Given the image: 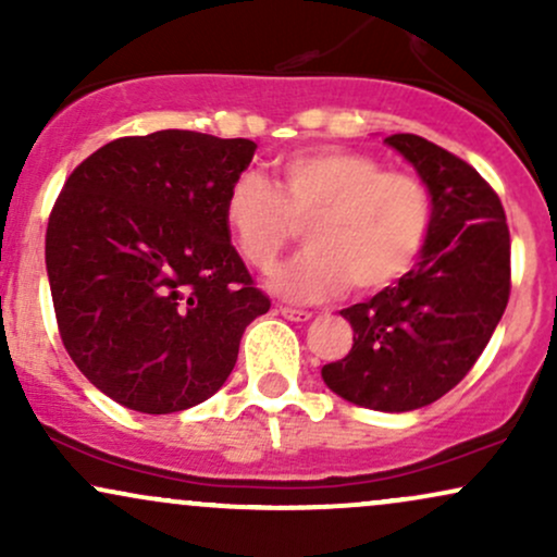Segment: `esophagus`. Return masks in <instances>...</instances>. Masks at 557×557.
Masks as SVG:
<instances>
[{
    "label": "esophagus",
    "mask_w": 557,
    "mask_h": 557,
    "mask_svg": "<svg viewBox=\"0 0 557 557\" xmlns=\"http://www.w3.org/2000/svg\"><path fill=\"white\" fill-rule=\"evenodd\" d=\"M280 314H283L285 319H290V322H309L311 319V314L309 311H304V309H290V306H280Z\"/></svg>",
    "instance_id": "1"
}]
</instances>
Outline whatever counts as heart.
Returning a JSON list of instances; mask_svg holds the SVG:
<instances>
[{"label":"heart","mask_w":557,"mask_h":557,"mask_svg":"<svg viewBox=\"0 0 557 557\" xmlns=\"http://www.w3.org/2000/svg\"><path fill=\"white\" fill-rule=\"evenodd\" d=\"M243 259L272 272L306 227V248L272 277L290 300H324L354 287L385 290L417 264L432 230V198L411 172L385 170L367 151L319 146L277 159V188L243 172L225 198Z\"/></svg>","instance_id":"b5f03b06"}]
</instances>
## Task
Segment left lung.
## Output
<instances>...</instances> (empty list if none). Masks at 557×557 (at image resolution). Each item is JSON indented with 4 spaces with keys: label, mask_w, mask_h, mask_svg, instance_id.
Segmentation results:
<instances>
[{
    "label": "left lung",
    "mask_w": 557,
    "mask_h": 557,
    "mask_svg": "<svg viewBox=\"0 0 557 557\" xmlns=\"http://www.w3.org/2000/svg\"><path fill=\"white\" fill-rule=\"evenodd\" d=\"M385 140L430 188V238L398 283L341 311L354 348L322 376L356 406L400 413L443 398L487 348L510 298V233L500 196L469 162L413 133Z\"/></svg>",
    "instance_id": "1"
}]
</instances>
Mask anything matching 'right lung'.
<instances>
[{
    "mask_svg": "<svg viewBox=\"0 0 557 557\" xmlns=\"http://www.w3.org/2000/svg\"><path fill=\"white\" fill-rule=\"evenodd\" d=\"M257 144L196 131L110 140L70 172L47 225L57 327L120 406L175 413L225 385L270 311L230 243L225 198Z\"/></svg>",
    "mask_w": 557,
    "mask_h": 557,
    "instance_id": "obj_1",
    "label": "right lung"
}]
</instances>
